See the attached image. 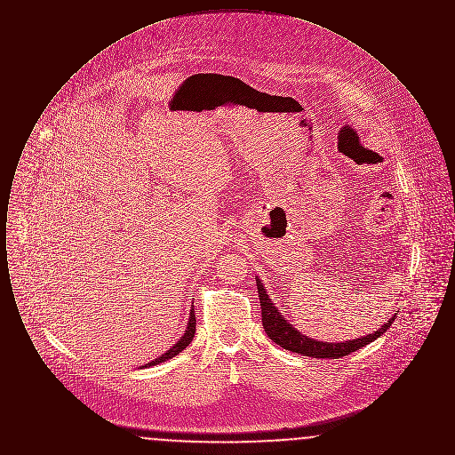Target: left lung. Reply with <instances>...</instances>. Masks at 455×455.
<instances>
[{
    "label": "left lung",
    "mask_w": 455,
    "mask_h": 455,
    "mask_svg": "<svg viewBox=\"0 0 455 455\" xmlns=\"http://www.w3.org/2000/svg\"><path fill=\"white\" fill-rule=\"evenodd\" d=\"M256 286H258V293H259L262 325H264V331L269 336V339L284 347V349L299 353L303 356H312V358H341V356H347L349 353H353L360 347H367L368 343L380 338L395 319V314H394L389 321L380 325L377 331H373L371 334H367V336L356 338V339L341 341V343L317 341V339H312V338L302 334L299 329H295L283 317L282 312L276 308L275 303L271 302L264 284L260 283L258 276H256Z\"/></svg>",
    "instance_id": "1"
}]
</instances>
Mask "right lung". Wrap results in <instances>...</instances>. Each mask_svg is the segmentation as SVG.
<instances>
[{"label": "right lung", "mask_w": 455, "mask_h": 455, "mask_svg": "<svg viewBox=\"0 0 455 455\" xmlns=\"http://www.w3.org/2000/svg\"><path fill=\"white\" fill-rule=\"evenodd\" d=\"M196 332V314L195 308H191V314H189V321H188V327H186V331H184V334L180 336V339L173 345L172 347H169L164 355H160L158 358H155L153 362L150 363H147V365H141L140 368H147L153 367V365H158V363H164V362H167V360H171L173 358L175 355H179L182 349H186V347H189L191 345V341H193V338H195Z\"/></svg>", "instance_id": "1"}]
</instances>
